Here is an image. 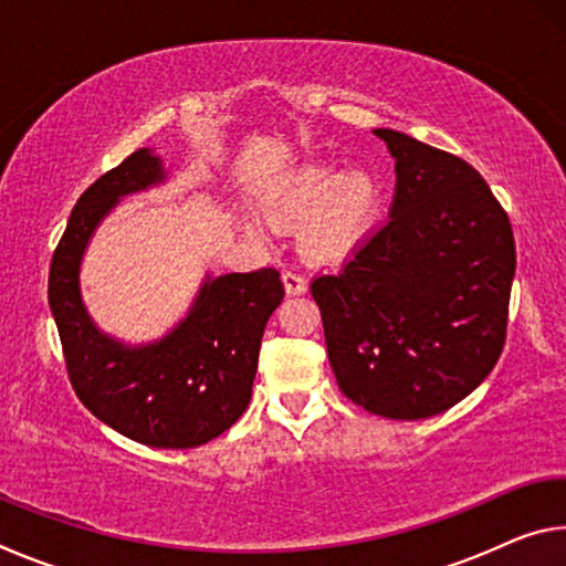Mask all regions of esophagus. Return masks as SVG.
Here are the masks:
<instances>
[{"label": "esophagus", "mask_w": 566, "mask_h": 566, "mask_svg": "<svg viewBox=\"0 0 566 566\" xmlns=\"http://www.w3.org/2000/svg\"><path fill=\"white\" fill-rule=\"evenodd\" d=\"M282 280H284L286 294H304L306 292V280L300 272H292V270L284 272Z\"/></svg>", "instance_id": "1"}]
</instances>
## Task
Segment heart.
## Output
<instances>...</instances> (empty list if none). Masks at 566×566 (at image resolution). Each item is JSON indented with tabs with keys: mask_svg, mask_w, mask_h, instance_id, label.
Here are the masks:
<instances>
[{
	"mask_svg": "<svg viewBox=\"0 0 566 566\" xmlns=\"http://www.w3.org/2000/svg\"><path fill=\"white\" fill-rule=\"evenodd\" d=\"M276 217L303 219L300 242L312 256L332 260L357 247L377 224L381 209V187L367 171H352L334 165L304 169L280 197L274 199ZM260 234L266 232L262 222H254Z\"/></svg>",
	"mask_w": 566,
	"mask_h": 566,
	"instance_id": "b5f03b06",
	"label": "heart"
}]
</instances>
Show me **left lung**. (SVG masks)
Segmentation results:
<instances>
[{"mask_svg": "<svg viewBox=\"0 0 566 566\" xmlns=\"http://www.w3.org/2000/svg\"><path fill=\"white\" fill-rule=\"evenodd\" d=\"M397 159L389 219L312 280L329 364L354 405L427 419L482 385L504 349L516 266L510 217L449 151L375 129Z\"/></svg>", "mask_w": 566, "mask_h": 566, "instance_id": "8db88e82", "label": "left lung"}]
</instances>
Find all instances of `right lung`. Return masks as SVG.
<instances>
[{
  "label": "right lung",
  "mask_w": 566,
  "mask_h": 566,
  "mask_svg": "<svg viewBox=\"0 0 566 566\" xmlns=\"http://www.w3.org/2000/svg\"><path fill=\"white\" fill-rule=\"evenodd\" d=\"M161 179L159 157L137 149L84 191L54 249L50 306L82 405L134 442L191 449L244 415L266 319L284 300V286L272 266L207 276L179 327L147 347H127L94 327L80 294L90 237L119 197Z\"/></svg>",
  "instance_id": "add662e5"
}]
</instances>
